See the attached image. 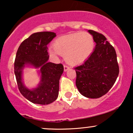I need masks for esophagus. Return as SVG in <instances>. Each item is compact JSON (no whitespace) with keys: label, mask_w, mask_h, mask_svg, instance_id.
Returning a JSON list of instances; mask_svg holds the SVG:
<instances>
[{"label":"esophagus","mask_w":133,"mask_h":133,"mask_svg":"<svg viewBox=\"0 0 133 133\" xmlns=\"http://www.w3.org/2000/svg\"><path fill=\"white\" fill-rule=\"evenodd\" d=\"M69 69V67L68 66V65H64V71H67Z\"/></svg>","instance_id":"obj_1"}]
</instances>
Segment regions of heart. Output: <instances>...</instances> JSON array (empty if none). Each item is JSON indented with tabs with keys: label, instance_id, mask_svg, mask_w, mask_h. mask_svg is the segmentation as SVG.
Listing matches in <instances>:
<instances>
[{
	"label": "heart",
	"instance_id": "obj_1",
	"mask_svg": "<svg viewBox=\"0 0 133 133\" xmlns=\"http://www.w3.org/2000/svg\"><path fill=\"white\" fill-rule=\"evenodd\" d=\"M94 46L92 35L85 32H76L56 39L50 52L64 56L66 62L76 65L86 60L92 54Z\"/></svg>",
	"mask_w": 133,
	"mask_h": 133
}]
</instances>
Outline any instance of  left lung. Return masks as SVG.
<instances>
[{
  "instance_id": "left-lung-1",
  "label": "left lung",
  "mask_w": 133,
  "mask_h": 133,
  "mask_svg": "<svg viewBox=\"0 0 133 133\" xmlns=\"http://www.w3.org/2000/svg\"><path fill=\"white\" fill-rule=\"evenodd\" d=\"M95 49L83 64L76 67V84L79 92L89 98H99L106 94L116 81L119 72L114 47L102 34L92 30Z\"/></svg>"
}]
</instances>
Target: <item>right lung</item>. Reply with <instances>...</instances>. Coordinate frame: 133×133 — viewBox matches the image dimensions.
<instances>
[{"label": "right lung", "instance_id": "right-lung-1", "mask_svg": "<svg viewBox=\"0 0 133 133\" xmlns=\"http://www.w3.org/2000/svg\"><path fill=\"white\" fill-rule=\"evenodd\" d=\"M56 36L52 32L34 33L25 39L18 48L14 62V73L19 91L27 99L34 104H49L57 98L59 79L64 71L62 64L49 62L47 45ZM27 64L40 67V84L32 90L23 86L22 70Z\"/></svg>", "mask_w": 133, "mask_h": 133}]
</instances>
